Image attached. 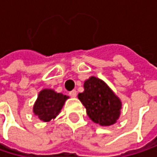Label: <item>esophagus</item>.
<instances>
[{
  "instance_id": "esophagus-1",
  "label": "esophagus",
  "mask_w": 157,
  "mask_h": 157,
  "mask_svg": "<svg viewBox=\"0 0 157 157\" xmlns=\"http://www.w3.org/2000/svg\"><path fill=\"white\" fill-rule=\"evenodd\" d=\"M69 94H70V96H72V97H76L77 92H76V90H73V91H71V92L69 93Z\"/></svg>"
}]
</instances>
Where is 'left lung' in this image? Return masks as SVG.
I'll return each mask as SVG.
<instances>
[{
    "label": "left lung",
    "instance_id": "8db88e82",
    "mask_svg": "<svg viewBox=\"0 0 157 157\" xmlns=\"http://www.w3.org/2000/svg\"><path fill=\"white\" fill-rule=\"evenodd\" d=\"M84 91L78 94L90 119L100 125L116 123L122 108L121 100L101 79L92 76L83 83Z\"/></svg>",
    "mask_w": 157,
    "mask_h": 157
}]
</instances>
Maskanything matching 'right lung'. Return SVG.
<instances>
[{"instance_id":"add662e5","label":"right lung","mask_w":157,"mask_h":157,"mask_svg":"<svg viewBox=\"0 0 157 157\" xmlns=\"http://www.w3.org/2000/svg\"><path fill=\"white\" fill-rule=\"evenodd\" d=\"M68 98V96L56 93L52 89H44L39 93L33 105V113L40 120L49 122L59 114Z\"/></svg>"}]
</instances>
